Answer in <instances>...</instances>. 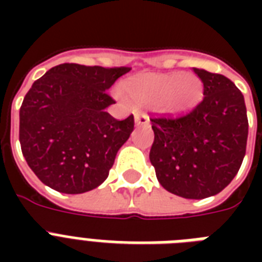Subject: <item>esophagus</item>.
I'll return each instance as SVG.
<instances>
[{
  "label": "esophagus",
  "instance_id": "1",
  "mask_svg": "<svg viewBox=\"0 0 262 262\" xmlns=\"http://www.w3.org/2000/svg\"><path fill=\"white\" fill-rule=\"evenodd\" d=\"M136 126H145L149 123V117L147 114H136L135 115Z\"/></svg>",
  "mask_w": 262,
  "mask_h": 262
}]
</instances>
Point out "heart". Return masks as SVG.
<instances>
[{
    "label": "heart",
    "mask_w": 262,
    "mask_h": 262,
    "mask_svg": "<svg viewBox=\"0 0 262 262\" xmlns=\"http://www.w3.org/2000/svg\"><path fill=\"white\" fill-rule=\"evenodd\" d=\"M123 96L137 106H156L163 114L178 118L199 106L204 84L194 73H140L121 87Z\"/></svg>",
    "instance_id": "1"
}]
</instances>
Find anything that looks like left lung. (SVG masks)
I'll use <instances>...</instances> for the list:
<instances>
[{
    "mask_svg": "<svg viewBox=\"0 0 262 262\" xmlns=\"http://www.w3.org/2000/svg\"><path fill=\"white\" fill-rule=\"evenodd\" d=\"M204 99L190 114L151 119L149 160L167 191L183 199L215 195L231 182L246 152L249 122L244 95L231 80L193 68Z\"/></svg>",
    "mask_w": 262,
    "mask_h": 262,
    "instance_id": "obj_1",
    "label": "left lung"
}]
</instances>
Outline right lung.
<instances>
[{
	"mask_svg": "<svg viewBox=\"0 0 262 262\" xmlns=\"http://www.w3.org/2000/svg\"><path fill=\"white\" fill-rule=\"evenodd\" d=\"M130 68L61 63L32 84L20 107V144L35 175L51 189L80 194L102 185L130 137L133 115L113 118L106 91Z\"/></svg>",
	"mask_w": 262,
	"mask_h": 262,
	"instance_id": "1",
	"label": "right lung"
}]
</instances>
